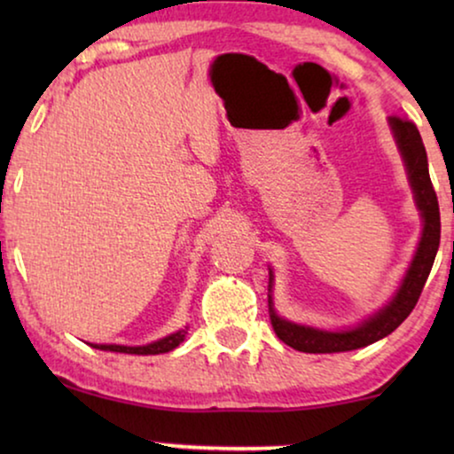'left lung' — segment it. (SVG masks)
<instances>
[{
    "label": "left lung",
    "instance_id": "obj_1",
    "mask_svg": "<svg viewBox=\"0 0 454 454\" xmlns=\"http://www.w3.org/2000/svg\"><path fill=\"white\" fill-rule=\"evenodd\" d=\"M390 128L399 145V151L405 159L409 182L415 192V200H418V208L424 216V233H421V241L411 266H409L403 285L396 291L393 301L387 308L380 309L374 318L365 320L362 326L353 328V331L343 333H325L316 331L309 326H300L294 322H287L278 318L272 309V300L269 295L270 306V322L275 328L277 337L283 340L285 345L294 347L297 351L303 353H339V351H351L359 349V347L372 345L380 340L401 326V322L413 312L415 303H418L421 289L430 275L434 258H436L438 246H440V208L438 198L434 192L430 171H427V157L424 142H421L419 129L411 120L407 117L393 115L390 117ZM270 291V289H269Z\"/></svg>",
    "mask_w": 454,
    "mask_h": 454
}]
</instances>
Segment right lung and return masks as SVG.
<instances>
[{
    "instance_id": "obj_1",
    "label": "right lung",
    "mask_w": 454,
    "mask_h": 454,
    "mask_svg": "<svg viewBox=\"0 0 454 454\" xmlns=\"http://www.w3.org/2000/svg\"><path fill=\"white\" fill-rule=\"evenodd\" d=\"M185 333H188V328H184V331H179V333H173L165 339L154 340V343H151V345H142V347H126V345H90V347H95V349H103V351H115V353L157 356V353H167V351L176 349V347L185 339Z\"/></svg>"
}]
</instances>
